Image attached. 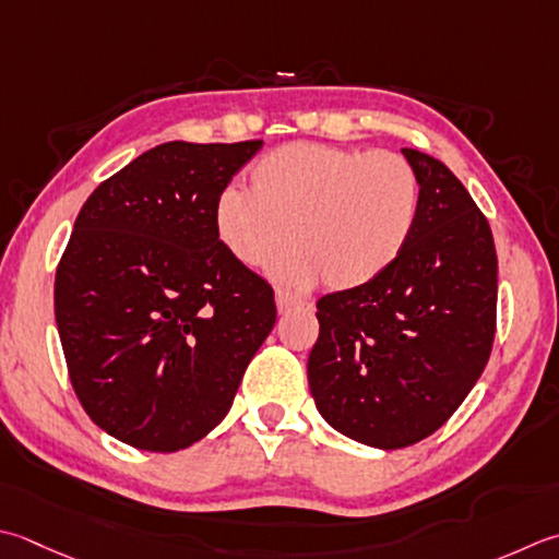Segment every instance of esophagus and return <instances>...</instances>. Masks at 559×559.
<instances>
[{
  "label": "esophagus",
  "mask_w": 559,
  "mask_h": 559,
  "mask_svg": "<svg viewBox=\"0 0 559 559\" xmlns=\"http://www.w3.org/2000/svg\"><path fill=\"white\" fill-rule=\"evenodd\" d=\"M302 300L298 298V295H293L288 290H276V308L278 312H288L293 308H298Z\"/></svg>",
  "instance_id": "obj_1"
}]
</instances>
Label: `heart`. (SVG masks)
<instances>
[{
	"label": "heart",
	"instance_id": "b5f03b06",
	"mask_svg": "<svg viewBox=\"0 0 559 559\" xmlns=\"http://www.w3.org/2000/svg\"><path fill=\"white\" fill-rule=\"evenodd\" d=\"M419 221V177L397 152L290 142L249 169V191L225 189L213 227L237 264L261 269L286 242L273 276L354 290L404 254Z\"/></svg>",
	"mask_w": 559,
	"mask_h": 559
}]
</instances>
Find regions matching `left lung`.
<instances>
[{
    "label": "left lung",
    "instance_id": "left-lung-1",
    "mask_svg": "<svg viewBox=\"0 0 559 559\" xmlns=\"http://www.w3.org/2000/svg\"><path fill=\"white\" fill-rule=\"evenodd\" d=\"M419 221L380 278L317 300L308 380L326 424L373 448L412 445L451 419L483 376L497 330V251L443 162L404 147Z\"/></svg>",
    "mask_w": 559,
    "mask_h": 559
}]
</instances>
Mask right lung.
I'll return each instance as SVG.
<instances>
[{
	"label": "right lung",
	"instance_id": "add662e5",
	"mask_svg": "<svg viewBox=\"0 0 559 559\" xmlns=\"http://www.w3.org/2000/svg\"><path fill=\"white\" fill-rule=\"evenodd\" d=\"M264 142H164L98 183L55 273V322L90 419L140 451L201 441L276 324L269 283L213 227Z\"/></svg>",
	"mask_w": 559,
	"mask_h": 559
}]
</instances>
